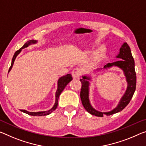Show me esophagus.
Segmentation results:
<instances>
[{
  "label": "esophagus",
  "mask_w": 146,
  "mask_h": 146,
  "mask_svg": "<svg viewBox=\"0 0 146 146\" xmlns=\"http://www.w3.org/2000/svg\"><path fill=\"white\" fill-rule=\"evenodd\" d=\"M81 74H82V70L79 68H76L72 72V75L73 78H74L80 77Z\"/></svg>",
  "instance_id": "34e87169"
}]
</instances>
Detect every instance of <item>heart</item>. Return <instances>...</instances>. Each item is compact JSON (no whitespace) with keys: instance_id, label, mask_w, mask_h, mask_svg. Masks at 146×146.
<instances>
[{"instance_id":"b5f03b06","label":"heart","mask_w":146,"mask_h":146,"mask_svg":"<svg viewBox=\"0 0 146 146\" xmlns=\"http://www.w3.org/2000/svg\"><path fill=\"white\" fill-rule=\"evenodd\" d=\"M102 53H103V50H101L100 51H98V52H97V53H96V58H100V57H101V55H102Z\"/></svg>"}]
</instances>
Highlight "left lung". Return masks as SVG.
<instances>
[{
    "label": "left lung",
    "instance_id": "8db88e82",
    "mask_svg": "<svg viewBox=\"0 0 146 146\" xmlns=\"http://www.w3.org/2000/svg\"><path fill=\"white\" fill-rule=\"evenodd\" d=\"M116 57L119 59L117 61L108 63L104 66V69L110 68L113 66H117L120 68L124 72L127 82V88L125 91L124 95L121 98L117 107L115 108L110 111L101 112L96 110L91 106L89 98V82L91 78L87 76H82V79H80L82 83V89L80 92V98L84 108L91 113V115L97 116V117H103V115H110L113 113L122 111L126 107L131 101L132 97L134 95V91L136 90V76L134 69V60L132 55L131 49L127 43L125 42L121 47L119 53L116 56ZM101 68H98L97 70H102Z\"/></svg>",
    "mask_w": 146,
    "mask_h": 146
}]
</instances>
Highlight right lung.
Returning a JSON list of instances; mask_svg holds the SVG:
<instances>
[{
	"mask_svg": "<svg viewBox=\"0 0 146 146\" xmlns=\"http://www.w3.org/2000/svg\"><path fill=\"white\" fill-rule=\"evenodd\" d=\"M36 42H37L36 40H29V41L27 42L26 43L23 45V46L22 47V48H20L19 50L15 51V53H14L13 57L12 58V64H11V66L10 67V68H9L8 72L11 70V69H12L13 64V62H14V61H15V58H16L17 56L18 55L19 53L21 52L22 49L27 48V47H28L29 45H31V44H36ZM72 80V75L70 74H68L67 75L60 77L59 79V80H58L57 90V91H56V93H55V102L54 106H53L52 108L50 109V110L45 111H38V112H30V111L25 110H21V111L24 112V113H25L27 114H29V115H33V116H42V115H49V114H50L51 112H53L56 108H57V105H58V100H59V97L60 95V93H62V91L64 90V87L66 86V85L68 84Z\"/></svg>",
	"mask_w": 146,
	"mask_h": 146,
	"instance_id": "right-lung-1",
	"label": "right lung"
}]
</instances>
